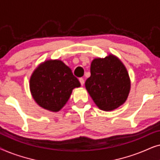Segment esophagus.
I'll use <instances>...</instances> for the list:
<instances>
[{
    "label": "esophagus",
    "mask_w": 160,
    "mask_h": 160,
    "mask_svg": "<svg viewBox=\"0 0 160 160\" xmlns=\"http://www.w3.org/2000/svg\"><path fill=\"white\" fill-rule=\"evenodd\" d=\"M79 82H80V83H81V85H82V86H83V85H84V78H79Z\"/></svg>",
    "instance_id": "esophagus-1"
}]
</instances>
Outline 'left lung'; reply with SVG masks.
I'll return each mask as SVG.
<instances>
[{
  "instance_id": "obj_1",
  "label": "left lung",
  "mask_w": 160,
  "mask_h": 160,
  "mask_svg": "<svg viewBox=\"0 0 160 160\" xmlns=\"http://www.w3.org/2000/svg\"><path fill=\"white\" fill-rule=\"evenodd\" d=\"M90 73L85 87L98 108L109 111L124 103L130 90V79L119 58L109 54L105 58L94 59Z\"/></svg>"
}]
</instances>
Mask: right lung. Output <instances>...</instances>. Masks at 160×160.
Wrapping results in <instances>:
<instances>
[{
	"label": "right lung",
	"instance_id": "obj_1",
	"mask_svg": "<svg viewBox=\"0 0 160 160\" xmlns=\"http://www.w3.org/2000/svg\"><path fill=\"white\" fill-rule=\"evenodd\" d=\"M80 86L71 68L58 60L41 63L30 79V92L35 101L53 112L60 111L68 100L72 90Z\"/></svg>",
	"mask_w": 160,
	"mask_h": 160
}]
</instances>
